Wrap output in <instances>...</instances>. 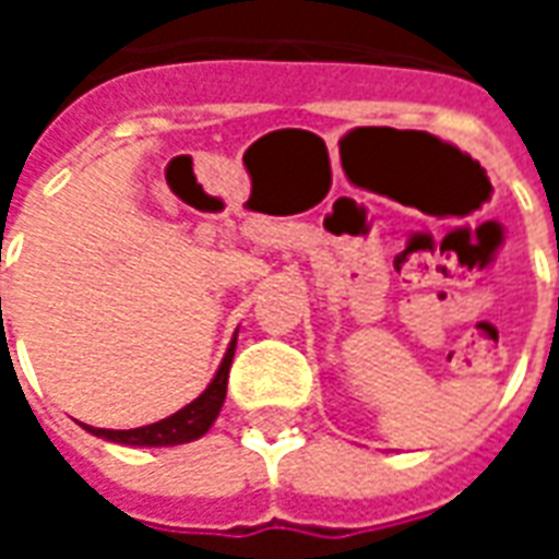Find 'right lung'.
<instances>
[{
  "instance_id": "add662e5",
  "label": "right lung",
  "mask_w": 559,
  "mask_h": 559,
  "mask_svg": "<svg viewBox=\"0 0 559 559\" xmlns=\"http://www.w3.org/2000/svg\"><path fill=\"white\" fill-rule=\"evenodd\" d=\"M233 353H236V335H233L230 347L221 359L218 371L212 377L200 395H197L191 404H185L182 411H176L173 416L160 421H152V425H143V428H128V431H114V428H92V425H83L86 431L102 437V440H110V443L122 445H179L191 443L197 437L212 428V421L218 419L221 407H224V399H227V374H230Z\"/></svg>"
}]
</instances>
